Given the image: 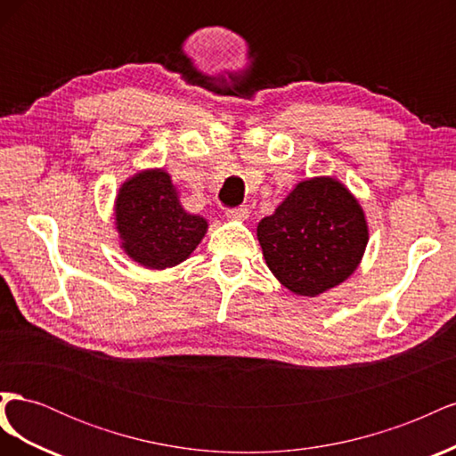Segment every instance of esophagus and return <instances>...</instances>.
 I'll list each match as a JSON object with an SVG mask.
<instances>
[{
	"instance_id": "34e87169",
	"label": "esophagus",
	"mask_w": 456,
	"mask_h": 456,
	"mask_svg": "<svg viewBox=\"0 0 456 456\" xmlns=\"http://www.w3.org/2000/svg\"><path fill=\"white\" fill-rule=\"evenodd\" d=\"M249 216V211L245 209V207H238V209H228L226 211V218L228 220H236V223H243Z\"/></svg>"
}]
</instances>
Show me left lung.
Masks as SVG:
<instances>
[{
	"label": "left lung",
	"instance_id": "8db88e82",
	"mask_svg": "<svg viewBox=\"0 0 456 456\" xmlns=\"http://www.w3.org/2000/svg\"><path fill=\"white\" fill-rule=\"evenodd\" d=\"M266 265L297 297H320L346 281L369 241L363 207L335 176L300 181L256 226Z\"/></svg>",
	"mask_w": 456,
	"mask_h": 456
}]
</instances>
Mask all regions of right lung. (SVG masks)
Segmentation results:
<instances>
[{"instance_id":"right-lung-1","label":"right lung","mask_w":456,"mask_h":456,"mask_svg":"<svg viewBox=\"0 0 456 456\" xmlns=\"http://www.w3.org/2000/svg\"><path fill=\"white\" fill-rule=\"evenodd\" d=\"M119 249L148 270L184 262L205 238L207 220L188 213L171 175L142 169L123 181L114 201Z\"/></svg>"}]
</instances>
